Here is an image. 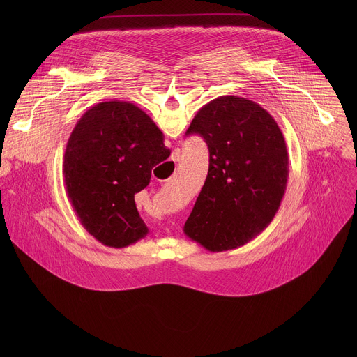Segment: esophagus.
<instances>
[{
  "instance_id": "1",
  "label": "esophagus",
  "mask_w": 357,
  "mask_h": 357,
  "mask_svg": "<svg viewBox=\"0 0 357 357\" xmlns=\"http://www.w3.org/2000/svg\"><path fill=\"white\" fill-rule=\"evenodd\" d=\"M178 157H179V155H178ZM175 161H176V158H175Z\"/></svg>"
}]
</instances>
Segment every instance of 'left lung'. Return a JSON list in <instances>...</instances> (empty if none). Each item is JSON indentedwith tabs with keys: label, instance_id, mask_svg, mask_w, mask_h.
<instances>
[{
	"label": "left lung",
	"instance_id": "obj_1",
	"mask_svg": "<svg viewBox=\"0 0 357 357\" xmlns=\"http://www.w3.org/2000/svg\"><path fill=\"white\" fill-rule=\"evenodd\" d=\"M186 134L209 148V171L183 233L209 251L244 245L280 209L288 182L285 138L260 105L220 96L203 106Z\"/></svg>",
	"mask_w": 357,
	"mask_h": 357
}]
</instances>
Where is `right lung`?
<instances>
[{
	"label": "right lung",
	"instance_id": "1",
	"mask_svg": "<svg viewBox=\"0 0 357 357\" xmlns=\"http://www.w3.org/2000/svg\"><path fill=\"white\" fill-rule=\"evenodd\" d=\"M169 154L162 131L130 101H103L87 110L68 139L63 179L89 234L114 248L144 238L148 227L134 196Z\"/></svg>",
	"mask_w": 357,
	"mask_h": 357
}]
</instances>
